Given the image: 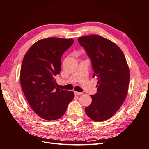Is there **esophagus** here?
I'll return each mask as SVG.
<instances>
[{
    "mask_svg": "<svg viewBox=\"0 0 149 149\" xmlns=\"http://www.w3.org/2000/svg\"><path fill=\"white\" fill-rule=\"evenodd\" d=\"M74 93H75V95H76V96H79V95H81V94H83V93L77 92V91H75Z\"/></svg>",
    "mask_w": 149,
    "mask_h": 149,
    "instance_id": "obj_1",
    "label": "esophagus"
}]
</instances>
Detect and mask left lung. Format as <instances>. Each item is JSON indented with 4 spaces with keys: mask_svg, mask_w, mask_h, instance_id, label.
<instances>
[{
    "mask_svg": "<svg viewBox=\"0 0 149 149\" xmlns=\"http://www.w3.org/2000/svg\"><path fill=\"white\" fill-rule=\"evenodd\" d=\"M92 63L93 77L98 80L97 93L91 95V104L85 108L88 117L102 121L112 117L127 97L130 70L121 49L111 41L99 35L79 37Z\"/></svg>",
    "mask_w": 149,
    "mask_h": 149,
    "instance_id": "left-lung-1",
    "label": "left lung"
}]
</instances>
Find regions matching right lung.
<instances>
[{
  "label": "right lung",
  "mask_w": 149,
  "mask_h": 149,
  "mask_svg": "<svg viewBox=\"0 0 149 149\" xmlns=\"http://www.w3.org/2000/svg\"><path fill=\"white\" fill-rule=\"evenodd\" d=\"M74 40L51 37L34 43L25 54L21 68L22 91L33 110L46 120L59 119L74 97L73 91L57 88L61 57Z\"/></svg>",
  "instance_id": "add662e5"
}]
</instances>
